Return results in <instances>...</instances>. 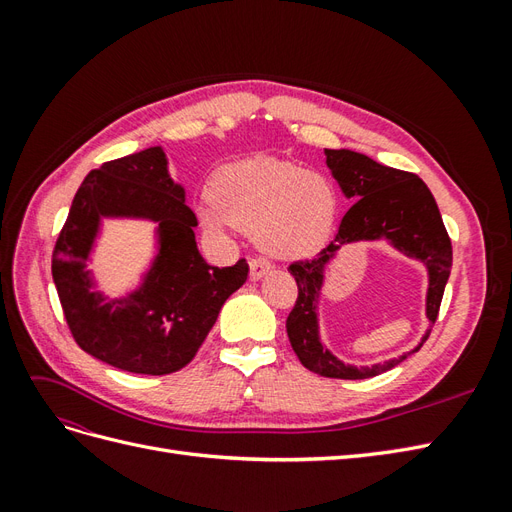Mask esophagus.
<instances>
[{
	"mask_svg": "<svg viewBox=\"0 0 512 512\" xmlns=\"http://www.w3.org/2000/svg\"><path fill=\"white\" fill-rule=\"evenodd\" d=\"M267 271H271V262L267 258H260V256L250 258V277H252V280H260V277L267 275Z\"/></svg>",
	"mask_w": 512,
	"mask_h": 512,
	"instance_id": "1",
	"label": "esophagus"
}]
</instances>
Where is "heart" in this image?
<instances>
[{
  "label": "heart",
  "instance_id": "obj_1",
  "mask_svg": "<svg viewBox=\"0 0 512 512\" xmlns=\"http://www.w3.org/2000/svg\"><path fill=\"white\" fill-rule=\"evenodd\" d=\"M339 194L329 177L277 158L230 164L213 183V203L200 207L207 226L254 232L275 256L316 252L331 235Z\"/></svg>",
  "mask_w": 512,
  "mask_h": 512
}]
</instances>
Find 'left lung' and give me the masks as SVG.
<instances>
[{"instance_id": "left-lung-1", "label": "left lung", "mask_w": 512, "mask_h": 512, "mask_svg": "<svg viewBox=\"0 0 512 512\" xmlns=\"http://www.w3.org/2000/svg\"><path fill=\"white\" fill-rule=\"evenodd\" d=\"M327 166L337 179L339 188L354 205L346 211L335 239L320 254L307 260L292 262L288 271L299 286L297 301L286 320V331L294 354L303 367L324 378L363 380L389 371L412 352L401 354L384 365L354 367L346 365L322 346L318 335V294L324 282V267L339 247L354 241L386 239L410 258L421 260L429 273L427 318L433 324L440 312L442 294L453 267V247L444 228L436 198L414 173L384 166L363 153L350 149H324Z\"/></svg>"}]
</instances>
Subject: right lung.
Wrapping results in <instances>:
<instances>
[{"instance_id":"1","label":"right lung","mask_w":512,"mask_h":512,"mask_svg":"<svg viewBox=\"0 0 512 512\" xmlns=\"http://www.w3.org/2000/svg\"><path fill=\"white\" fill-rule=\"evenodd\" d=\"M102 217L159 224V256L142 288L106 302L84 269ZM198 220L168 175L162 147L104 162L76 192L53 250V282L74 342L102 363L164 376L188 365L232 292L247 280L245 258L211 267L194 237Z\"/></svg>"}]
</instances>
